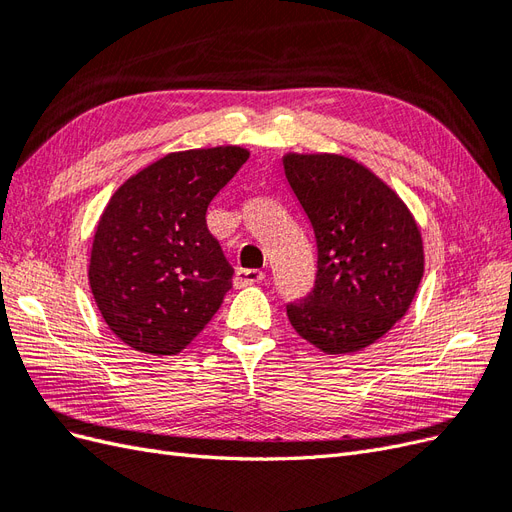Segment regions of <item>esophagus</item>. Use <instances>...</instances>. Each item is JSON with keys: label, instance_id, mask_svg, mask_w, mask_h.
<instances>
[{"label": "esophagus", "instance_id": "esophagus-1", "mask_svg": "<svg viewBox=\"0 0 512 512\" xmlns=\"http://www.w3.org/2000/svg\"><path fill=\"white\" fill-rule=\"evenodd\" d=\"M265 280V273L258 271V269H239L235 275V286L243 288V286H252Z\"/></svg>", "mask_w": 512, "mask_h": 512}]
</instances>
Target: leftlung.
<instances>
[{
	"label": "left lung",
	"mask_w": 512,
	"mask_h": 512,
	"mask_svg": "<svg viewBox=\"0 0 512 512\" xmlns=\"http://www.w3.org/2000/svg\"><path fill=\"white\" fill-rule=\"evenodd\" d=\"M282 162L318 247L314 288L286 305L288 320L322 352H359L412 305L425 271L421 228L359 162L337 153H286Z\"/></svg>",
	"instance_id": "obj_1"
}]
</instances>
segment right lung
Segmentation results:
<instances>
[{"label": "right lung", "instance_id": "obj_1", "mask_svg": "<svg viewBox=\"0 0 512 512\" xmlns=\"http://www.w3.org/2000/svg\"><path fill=\"white\" fill-rule=\"evenodd\" d=\"M247 158L235 145L168 153L108 200L89 286L123 344L179 354L218 312L235 271L207 228V207Z\"/></svg>", "mask_w": 512, "mask_h": 512}]
</instances>
